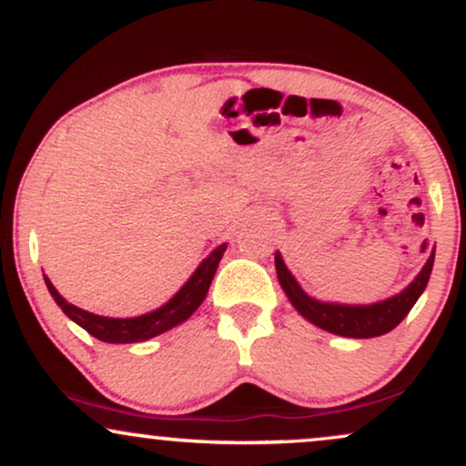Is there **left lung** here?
<instances>
[{
    "instance_id": "8db88e82",
    "label": "left lung",
    "mask_w": 466,
    "mask_h": 466,
    "mask_svg": "<svg viewBox=\"0 0 466 466\" xmlns=\"http://www.w3.org/2000/svg\"><path fill=\"white\" fill-rule=\"evenodd\" d=\"M431 267H434V251L427 258L425 267L420 274L405 287L397 296L388 298V300L374 302V304H335V302H319L315 298L304 293V289L298 285L296 278L287 269L282 256L276 251V274L285 289L287 298L291 300L296 311L307 318L309 322L319 326V329L329 330V333L341 337H355V339H368V337L386 335L392 329L403 322L405 315L414 307L420 293L425 291L427 282H430Z\"/></svg>"
}]
</instances>
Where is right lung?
<instances>
[{
  "label": "right lung",
  "mask_w": 466,
  "mask_h": 466,
  "mask_svg": "<svg viewBox=\"0 0 466 466\" xmlns=\"http://www.w3.org/2000/svg\"><path fill=\"white\" fill-rule=\"evenodd\" d=\"M226 249V243L218 245V248L197 267L195 274L188 278V282H186L164 307L155 309L151 313L137 315V318H103V315L83 311V309L69 304L66 298L56 291L55 285L50 282V278L46 274L44 278L47 291L52 293V298H55V302L63 309V313H66L69 319H74L78 326H83L89 335H94L96 339L100 341H106V344H136V341H147L155 335L166 333V330L173 329V326L186 322V319L199 309V304L206 300L208 289H210L212 278L217 274L218 260L223 258Z\"/></svg>",
  "instance_id": "right-lung-1"
}]
</instances>
